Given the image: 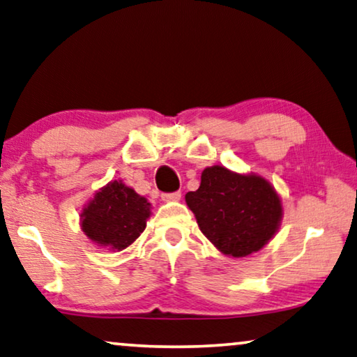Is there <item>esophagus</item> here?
<instances>
[{"instance_id": "34e87169", "label": "esophagus", "mask_w": 357, "mask_h": 357, "mask_svg": "<svg viewBox=\"0 0 357 357\" xmlns=\"http://www.w3.org/2000/svg\"><path fill=\"white\" fill-rule=\"evenodd\" d=\"M162 199L167 202H176L181 199V190H176V192H168V194H162Z\"/></svg>"}]
</instances>
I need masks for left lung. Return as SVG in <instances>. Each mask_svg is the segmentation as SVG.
<instances>
[{"instance_id": "obj_1", "label": "left lung", "mask_w": 357, "mask_h": 357, "mask_svg": "<svg viewBox=\"0 0 357 357\" xmlns=\"http://www.w3.org/2000/svg\"><path fill=\"white\" fill-rule=\"evenodd\" d=\"M185 202L213 245L236 258L263 248L282 218L280 199L268 181L225 167L205 168L200 188L185 194Z\"/></svg>"}]
</instances>
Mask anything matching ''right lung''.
Masks as SVG:
<instances>
[{
  "label": "right lung",
  "instance_id": "obj_1",
  "mask_svg": "<svg viewBox=\"0 0 357 357\" xmlns=\"http://www.w3.org/2000/svg\"><path fill=\"white\" fill-rule=\"evenodd\" d=\"M149 208L151 204L144 197L114 181L100 189L83 210L82 227L99 245L123 250L146 229V220L151 215Z\"/></svg>",
  "mask_w": 357,
  "mask_h": 357
}]
</instances>
